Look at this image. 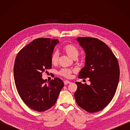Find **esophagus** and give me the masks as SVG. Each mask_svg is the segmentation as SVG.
Masks as SVG:
<instances>
[{"label":"esophagus","mask_w":130,"mask_h":130,"mask_svg":"<svg viewBox=\"0 0 130 130\" xmlns=\"http://www.w3.org/2000/svg\"><path fill=\"white\" fill-rule=\"evenodd\" d=\"M63 83H64L65 85H67V84H70V82L68 81V80H64V81H63Z\"/></svg>","instance_id":"esophagus-1"}]
</instances>
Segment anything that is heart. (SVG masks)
Masks as SVG:
<instances>
[{
    "label": "heart",
    "mask_w": 130,
    "mask_h": 130,
    "mask_svg": "<svg viewBox=\"0 0 130 130\" xmlns=\"http://www.w3.org/2000/svg\"><path fill=\"white\" fill-rule=\"evenodd\" d=\"M63 50L72 59H76L79 54V48L73 44L68 43L63 47ZM59 60V53L57 51H54L51 56V61L52 64H56ZM73 70L68 68L61 69L58 74L60 75L64 76L65 78H70Z\"/></svg>",
    "instance_id": "b5f03b06"
}]
</instances>
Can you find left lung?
I'll list each match as a JSON object with an SVG mask.
<instances>
[{
  "label": "left lung",
  "instance_id": "1",
  "mask_svg": "<svg viewBox=\"0 0 130 130\" xmlns=\"http://www.w3.org/2000/svg\"><path fill=\"white\" fill-rule=\"evenodd\" d=\"M77 41L85 52V66L78 77L89 78L91 84L75 82V101L87 112L100 111L111 102L116 92L120 78L118 60L109 47L98 38L78 37Z\"/></svg>",
  "mask_w": 130,
  "mask_h": 130
}]
</instances>
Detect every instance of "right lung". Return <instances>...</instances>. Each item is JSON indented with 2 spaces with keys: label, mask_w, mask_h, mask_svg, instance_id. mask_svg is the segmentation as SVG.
Segmentation results:
<instances>
[{
  "label": "right lung",
  "mask_w": 130,
  "mask_h": 130,
  "mask_svg": "<svg viewBox=\"0 0 130 130\" xmlns=\"http://www.w3.org/2000/svg\"><path fill=\"white\" fill-rule=\"evenodd\" d=\"M58 40L35 39L21 50L14 65V79L22 100L30 108L43 112L56 103L64 84L61 79L45 83L42 73L52 68L51 56Z\"/></svg>",
  "instance_id": "1"
}]
</instances>
